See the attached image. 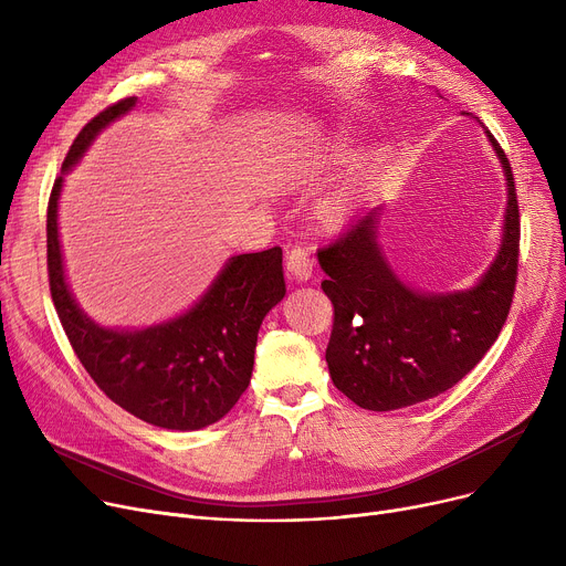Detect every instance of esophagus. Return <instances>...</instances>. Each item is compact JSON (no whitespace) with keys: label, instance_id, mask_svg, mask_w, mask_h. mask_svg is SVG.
Listing matches in <instances>:
<instances>
[{"label":"esophagus","instance_id":"esophagus-1","mask_svg":"<svg viewBox=\"0 0 566 566\" xmlns=\"http://www.w3.org/2000/svg\"><path fill=\"white\" fill-rule=\"evenodd\" d=\"M286 271L291 273L293 280L305 282V280L312 277L314 259L310 256V252H307L305 248H293V250L286 254Z\"/></svg>","mask_w":566,"mask_h":566}]
</instances>
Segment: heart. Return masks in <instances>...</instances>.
I'll use <instances>...</instances> for the list:
<instances>
[{
	"instance_id": "1",
	"label": "heart",
	"mask_w": 566,
	"mask_h": 566,
	"mask_svg": "<svg viewBox=\"0 0 566 566\" xmlns=\"http://www.w3.org/2000/svg\"><path fill=\"white\" fill-rule=\"evenodd\" d=\"M344 206H346V195H333V197H328L325 199L323 203H321V220L323 222H328V224H333V222H337L339 218H342V213H344Z\"/></svg>"
}]
</instances>
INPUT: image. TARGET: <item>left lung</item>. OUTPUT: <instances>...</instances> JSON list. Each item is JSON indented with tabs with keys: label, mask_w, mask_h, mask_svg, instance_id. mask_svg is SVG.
<instances>
[{
	"label": "left lung",
	"mask_w": 566,
	"mask_h": 566,
	"mask_svg": "<svg viewBox=\"0 0 566 566\" xmlns=\"http://www.w3.org/2000/svg\"><path fill=\"white\" fill-rule=\"evenodd\" d=\"M507 176L502 243L468 291L420 293L406 286L376 243L380 208L318 250L321 289L335 318L325 350L335 388L367 410H397L442 395L474 369L507 321L518 277L521 216L507 156L486 130Z\"/></svg>",
	"instance_id": "8db88e82"
}]
</instances>
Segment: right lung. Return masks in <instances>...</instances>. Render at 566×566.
<instances>
[{"label": "right lung", "mask_w": 566, "mask_h": 566, "mask_svg": "<svg viewBox=\"0 0 566 566\" xmlns=\"http://www.w3.org/2000/svg\"><path fill=\"white\" fill-rule=\"evenodd\" d=\"M135 103L130 96L96 114L69 148L48 201L50 293L82 367L114 403L154 427L195 431L222 420L248 390L261 321L286 293L282 250L231 256L192 310L151 328L112 331L88 318L64 275L59 192L88 144Z\"/></svg>", "instance_id": "right-lung-1"}]
</instances>
